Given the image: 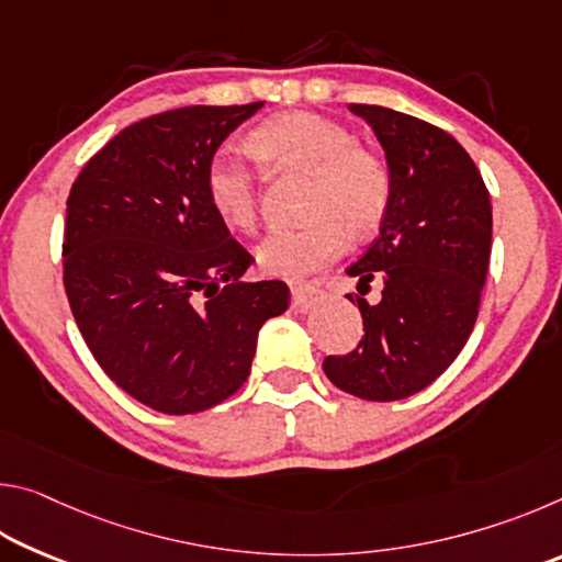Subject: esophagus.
<instances>
[{"instance_id": "esophagus-1", "label": "esophagus", "mask_w": 562, "mask_h": 562, "mask_svg": "<svg viewBox=\"0 0 562 562\" xmlns=\"http://www.w3.org/2000/svg\"><path fill=\"white\" fill-rule=\"evenodd\" d=\"M325 300V292L317 290L315 284H294L292 288V310L312 312Z\"/></svg>"}]
</instances>
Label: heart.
<instances>
[{"label": "heart", "mask_w": 562, "mask_h": 562, "mask_svg": "<svg viewBox=\"0 0 562 562\" xmlns=\"http://www.w3.org/2000/svg\"><path fill=\"white\" fill-rule=\"evenodd\" d=\"M247 148L272 170H292L310 178L304 190L302 225L278 227L258 245L265 272L278 278H307L339 258L351 235L374 231L386 213L392 180L386 166L351 133L315 113H284L260 123ZM205 193L227 227L250 231L258 217L255 176L233 150H217L205 168Z\"/></svg>", "instance_id": "1"}]
</instances>
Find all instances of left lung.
I'll return each instance as SVG.
<instances>
[{
    "label": "left lung",
    "instance_id": "left-lung-1",
    "mask_svg": "<svg viewBox=\"0 0 562 562\" xmlns=\"http://www.w3.org/2000/svg\"><path fill=\"white\" fill-rule=\"evenodd\" d=\"M349 111L374 131L392 180L379 237L347 270L361 294L382 284V300L357 297L364 337L322 369L341 392L396 402L441 376L471 337L491 260V198L446 131L384 106Z\"/></svg>",
    "mask_w": 562,
    "mask_h": 562
}]
</instances>
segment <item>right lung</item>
<instances>
[{
	"label": "right lung",
	"instance_id": "add662e5",
	"mask_svg": "<svg viewBox=\"0 0 562 562\" xmlns=\"http://www.w3.org/2000/svg\"><path fill=\"white\" fill-rule=\"evenodd\" d=\"M247 106H186L123 128L66 201L64 288L103 372L160 414H198L250 376L260 327L290 304L280 280L245 282L252 255L205 193Z\"/></svg>",
	"mask_w": 562,
	"mask_h": 562
}]
</instances>
